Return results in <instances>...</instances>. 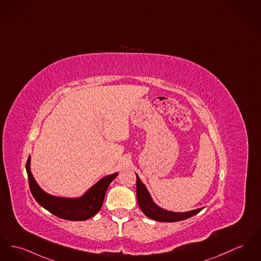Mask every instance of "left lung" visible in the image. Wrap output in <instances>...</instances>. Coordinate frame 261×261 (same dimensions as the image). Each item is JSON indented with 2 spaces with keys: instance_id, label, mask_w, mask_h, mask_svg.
I'll list each match as a JSON object with an SVG mask.
<instances>
[{
  "instance_id": "8db88e82",
  "label": "left lung",
  "mask_w": 261,
  "mask_h": 261,
  "mask_svg": "<svg viewBox=\"0 0 261 261\" xmlns=\"http://www.w3.org/2000/svg\"><path fill=\"white\" fill-rule=\"evenodd\" d=\"M137 176V200H138L139 207L142 210V212L146 215L147 217L153 219L154 221L159 222H177V221H182L185 219H188L194 215L199 213L204 207L198 208L192 211L188 212H171L165 210L161 207H159L156 204H154L149 191L147 190L146 186L141 181V179Z\"/></svg>"
}]
</instances>
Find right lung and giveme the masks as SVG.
Wrapping results in <instances>:
<instances>
[{"label": "right lung", "instance_id": "1", "mask_svg": "<svg viewBox=\"0 0 261 261\" xmlns=\"http://www.w3.org/2000/svg\"><path fill=\"white\" fill-rule=\"evenodd\" d=\"M27 172L34 199L51 214L69 221H85L96 214L102 206L109 184L118 175L115 172L101 178L81 197L66 198L50 195L40 188L31 173V156L28 159Z\"/></svg>", "mask_w": 261, "mask_h": 261}]
</instances>
